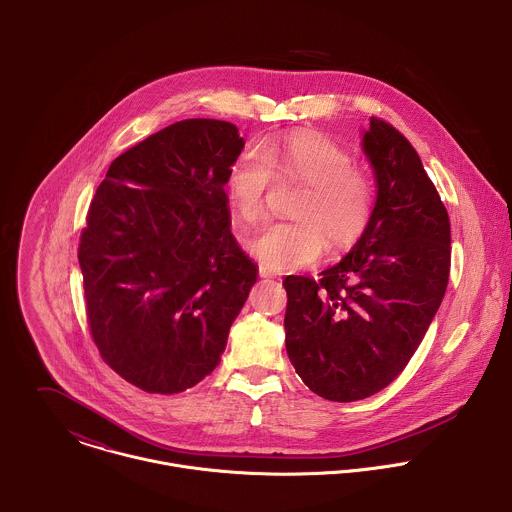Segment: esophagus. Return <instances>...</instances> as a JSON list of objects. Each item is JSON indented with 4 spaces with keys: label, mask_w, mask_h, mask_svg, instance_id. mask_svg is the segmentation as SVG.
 Wrapping results in <instances>:
<instances>
[{
    "label": "esophagus",
    "mask_w": 512,
    "mask_h": 512,
    "mask_svg": "<svg viewBox=\"0 0 512 512\" xmlns=\"http://www.w3.org/2000/svg\"><path fill=\"white\" fill-rule=\"evenodd\" d=\"M258 274H260V278H276V272H272V270H270L268 266H264V264H260Z\"/></svg>",
    "instance_id": "obj_1"
}]
</instances>
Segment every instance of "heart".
<instances>
[{
  "instance_id": "obj_1",
  "label": "heart",
  "mask_w": 512,
  "mask_h": 512,
  "mask_svg": "<svg viewBox=\"0 0 512 512\" xmlns=\"http://www.w3.org/2000/svg\"><path fill=\"white\" fill-rule=\"evenodd\" d=\"M276 181L305 185L293 217L268 224L248 242V250L272 270H292L315 262L331 246L353 244L372 215V183L353 167L351 155L321 134H292L266 140L258 153H240L226 169L222 191L230 215L256 224L266 215V197Z\"/></svg>"
}]
</instances>
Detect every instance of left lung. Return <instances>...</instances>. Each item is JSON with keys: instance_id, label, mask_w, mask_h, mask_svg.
Returning <instances> with one entry per match:
<instances>
[{"instance_id": "1", "label": "left lung", "mask_w": 512, "mask_h": 512, "mask_svg": "<svg viewBox=\"0 0 512 512\" xmlns=\"http://www.w3.org/2000/svg\"><path fill=\"white\" fill-rule=\"evenodd\" d=\"M361 146L376 183L361 238L319 280H284L288 357L305 386L333 402L368 398L404 370L449 280V217L420 155L378 118Z\"/></svg>"}]
</instances>
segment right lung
I'll list each match as a JSON object with an SVG mask.
<instances>
[{"instance_id":"1","label":"right lung","mask_w":512,"mask_h":512,"mask_svg":"<svg viewBox=\"0 0 512 512\" xmlns=\"http://www.w3.org/2000/svg\"><path fill=\"white\" fill-rule=\"evenodd\" d=\"M230 122H175L116 157L90 203L78 264L92 339L124 380L177 394L211 374L258 280L230 232Z\"/></svg>"}]
</instances>
